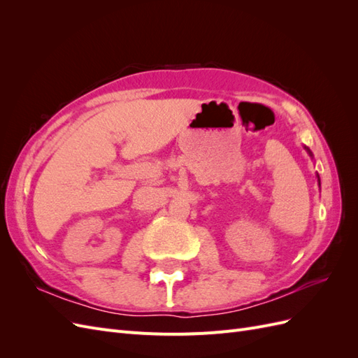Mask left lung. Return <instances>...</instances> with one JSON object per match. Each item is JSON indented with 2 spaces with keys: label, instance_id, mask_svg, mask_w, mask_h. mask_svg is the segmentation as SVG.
I'll list each match as a JSON object with an SVG mask.
<instances>
[{
  "label": "left lung",
  "instance_id": "1",
  "mask_svg": "<svg viewBox=\"0 0 358 358\" xmlns=\"http://www.w3.org/2000/svg\"><path fill=\"white\" fill-rule=\"evenodd\" d=\"M305 149H306V150H308V152H309V155H310V157H312V152H310V150H309V149H308V148H306V146H305ZM318 182H320V176H318Z\"/></svg>",
  "mask_w": 358,
  "mask_h": 358
}]
</instances>
